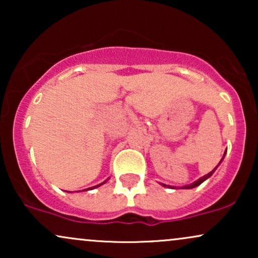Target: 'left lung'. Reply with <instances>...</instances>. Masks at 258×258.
I'll list each match as a JSON object with an SVG mask.
<instances>
[{
  "label": "left lung",
  "instance_id": "left-lung-1",
  "mask_svg": "<svg viewBox=\"0 0 258 258\" xmlns=\"http://www.w3.org/2000/svg\"><path fill=\"white\" fill-rule=\"evenodd\" d=\"M224 155H226V152H224V154H223V158H222V159H221L220 164H221V162H222V161H223V159H224ZM220 164H218V165H220ZM218 165H217V166H216V167L214 168V170H212V171H211V172H209V173H207V174H205V176L200 177V178H199V179H197V180H195V182H193V183H191V184H186V185H184V186H180V189H193V188H195V186L200 185V184H201V183H203V182H205V180H206L207 178H210V177H211V176H212V174H214V172H215V171H216V170H217ZM160 184H161L162 186H166V188H170V189H176V188H177V186H172V185H167V184H164V183H160Z\"/></svg>",
  "mask_w": 258,
  "mask_h": 258
}]
</instances>
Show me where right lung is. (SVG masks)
Returning <instances> with one entry per match:
<instances>
[{"mask_svg":"<svg viewBox=\"0 0 258 258\" xmlns=\"http://www.w3.org/2000/svg\"><path fill=\"white\" fill-rule=\"evenodd\" d=\"M108 179H109V178H108ZM108 179H106V180H108ZM106 180H104V182L100 183V184H98V185H94V186H92V188H87V189H85V190H92V189H94V188H98V186H100V185L104 184V183L106 182ZM80 191H81V190H80Z\"/></svg>","mask_w":258,"mask_h":258,"instance_id":"right-lung-1","label":"right lung"}]
</instances>
